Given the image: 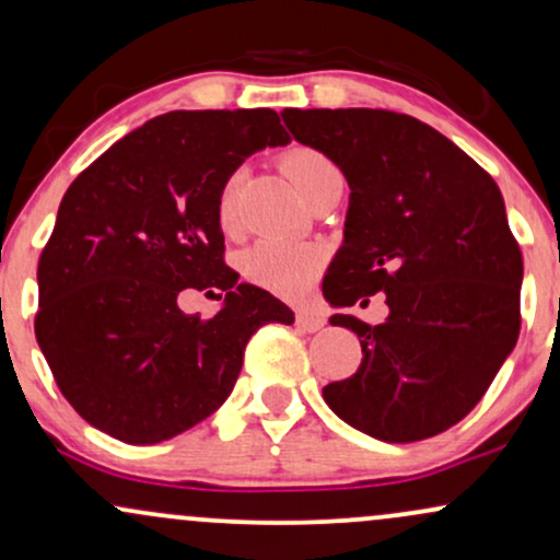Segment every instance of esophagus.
Returning <instances> with one entry per match:
<instances>
[{
	"label": "esophagus",
	"instance_id": "esophagus-1",
	"mask_svg": "<svg viewBox=\"0 0 560 560\" xmlns=\"http://www.w3.org/2000/svg\"><path fill=\"white\" fill-rule=\"evenodd\" d=\"M298 326L302 331H320L326 326V316L318 311H298Z\"/></svg>",
	"mask_w": 560,
	"mask_h": 560
}]
</instances>
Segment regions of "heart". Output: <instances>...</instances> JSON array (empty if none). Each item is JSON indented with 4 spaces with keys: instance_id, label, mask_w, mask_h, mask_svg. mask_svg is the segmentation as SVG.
<instances>
[{
    "instance_id": "b5f03b06",
    "label": "heart",
    "mask_w": 560,
    "mask_h": 560,
    "mask_svg": "<svg viewBox=\"0 0 560 560\" xmlns=\"http://www.w3.org/2000/svg\"><path fill=\"white\" fill-rule=\"evenodd\" d=\"M284 171L292 178V184L298 186L300 195L305 197L320 178L329 176L337 168L320 152L307 150V147H294L284 155ZM236 197H240V176H231L223 184L221 197H218V218H221L223 229L236 226ZM324 260L326 253L318 244L260 240L244 253L242 268L255 284L271 289L276 294H284V298H298L316 281Z\"/></svg>"
}]
</instances>
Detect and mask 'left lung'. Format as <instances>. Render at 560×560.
<instances>
[{"label":"left lung","mask_w":560,"mask_h":560,"mask_svg":"<svg viewBox=\"0 0 560 560\" xmlns=\"http://www.w3.org/2000/svg\"><path fill=\"white\" fill-rule=\"evenodd\" d=\"M292 137L345 173V240L324 279L331 307L384 292L389 316L355 331L363 363L324 387L345 423L384 442H416L481 400L518 339L522 249L498 184L432 126L389 110L281 113Z\"/></svg>","instance_id":"obj_1"}]
</instances>
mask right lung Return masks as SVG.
I'll return each instance as SVG.
<instances>
[{"mask_svg": "<svg viewBox=\"0 0 560 560\" xmlns=\"http://www.w3.org/2000/svg\"><path fill=\"white\" fill-rule=\"evenodd\" d=\"M289 144L279 115L176 110L115 141L70 184L38 260L36 342L66 400L128 445L215 413L249 337L294 313L223 262L218 197L255 152ZM221 288L213 319L184 291Z\"/></svg>", "mask_w": 560, "mask_h": 560, "instance_id": "add662e5", "label": "right lung"}]
</instances>
